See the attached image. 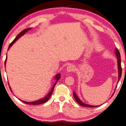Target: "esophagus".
<instances>
[{"mask_svg":"<svg viewBox=\"0 0 126 126\" xmlns=\"http://www.w3.org/2000/svg\"><path fill=\"white\" fill-rule=\"evenodd\" d=\"M67 72L68 73H70V72H73L74 71V70H75V67H74V66H73V65H69L67 67Z\"/></svg>","mask_w":126,"mask_h":126,"instance_id":"esophagus-1","label":"esophagus"}]
</instances>
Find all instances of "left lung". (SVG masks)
Segmentation results:
<instances>
[{"label":"left lung","mask_w":126,"mask_h":126,"mask_svg":"<svg viewBox=\"0 0 126 126\" xmlns=\"http://www.w3.org/2000/svg\"><path fill=\"white\" fill-rule=\"evenodd\" d=\"M115 54H116V57L117 58V63H118V82L117 83H118L119 80V79H120V78L121 77V75H122V67H121V61L120 53H119L118 50L117 49V48L115 49ZM116 87H117V86H116ZM115 90H116V89H115ZM73 96H74V99H75V100L77 101V102L79 104H80V105H81V106H84V107H98V106H91V105H88V104H85L84 103H83V102L80 101V99L79 98L77 95V94L74 91L73 92Z\"/></svg>","instance_id":"8db88e82"}]
</instances>
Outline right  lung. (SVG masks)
Wrapping results in <instances>:
<instances>
[{"label":"right lung","instance_id":"1","mask_svg":"<svg viewBox=\"0 0 126 126\" xmlns=\"http://www.w3.org/2000/svg\"><path fill=\"white\" fill-rule=\"evenodd\" d=\"M31 28H27V29H24V30H23V31L22 32H20L19 34H18V35L16 36V38H15L13 41V42L11 43L10 44L9 47H8V50L11 47L13 46V44L14 43L16 42V40L19 39V38L22 37V36H23V35H24L25 33H27L28 31H29V30H31ZM7 58H6L5 61V63H4V64H5H5H6V62H7ZM54 78H55V80H56V82H55L54 83V85H53V87L52 88V89H51V90L49 92V93L47 95H46V96L45 97L43 98H42V99H39V100H38V101H34V102H26V101H22V100H21V99H19V98H18V99H19L20 101H22V102H23V103H26V104H32V105H37V104H42V103H45V102H46L47 101H48V100L49 99V98L50 97L51 95H52V94L53 92V90H54V87H55V84H56L57 82H58V80L59 79V78H61V74H60V73L57 74L56 75H55ZM9 88H10V91H11L13 93V92H12V89H11V88H10V86H9Z\"/></svg>","mask_w":126,"mask_h":126}]
</instances>
